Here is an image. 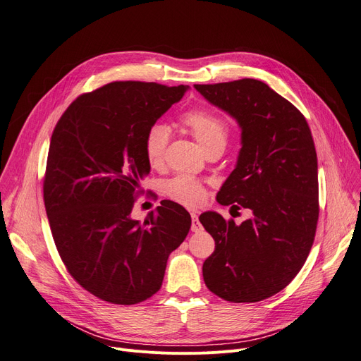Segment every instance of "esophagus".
I'll return each mask as SVG.
<instances>
[{
	"label": "esophagus",
	"instance_id": "obj_1",
	"mask_svg": "<svg viewBox=\"0 0 361 361\" xmlns=\"http://www.w3.org/2000/svg\"><path fill=\"white\" fill-rule=\"evenodd\" d=\"M202 230H203V226H202V224L199 222V216H197L196 212H193V214H192V231H193V233H200Z\"/></svg>",
	"mask_w": 361,
	"mask_h": 361
}]
</instances>
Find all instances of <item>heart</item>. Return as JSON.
Returning <instances> with one entry per match:
<instances>
[{"instance_id": "1", "label": "heart", "mask_w": 361, "mask_h": 361, "mask_svg": "<svg viewBox=\"0 0 361 361\" xmlns=\"http://www.w3.org/2000/svg\"><path fill=\"white\" fill-rule=\"evenodd\" d=\"M181 123L192 133L203 152L214 147H225L228 140V127L216 114L206 109H193L185 112ZM169 140V130L164 124L152 126L145 136V155L150 166H161ZM165 193L178 203L196 207L206 200V187L196 178L177 176L165 183Z\"/></svg>"}]
</instances>
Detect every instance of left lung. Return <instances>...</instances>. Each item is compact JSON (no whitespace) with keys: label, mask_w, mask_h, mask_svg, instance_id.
Masks as SVG:
<instances>
[{"label":"left lung","mask_w":361,"mask_h":361,"mask_svg":"<svg viewBox=\"0 0 361 361\" xmlns=\"http://www.w3.org/2000/svg\"><path fill=\"white\" fill-rule=\"evenodd\" d=\"M195 89L241 128L235 168L216 200L252 212L240 225L212 211L199 216L215 240V252L203 263V279L226 301H260L294 279L314 240L319 184L312 131L291 102L260 80Z\"/></svg>","instance_id":"8db88e82"}]
</instances>
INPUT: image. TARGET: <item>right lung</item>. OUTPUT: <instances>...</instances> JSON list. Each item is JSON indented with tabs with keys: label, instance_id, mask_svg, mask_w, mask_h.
I'll list each match as a JSON object with an SVG mask.
<instances>
[{
	"label": "right lung",
	"instance_id": "add662e5",
	"mask_svg": "<svg viewBox=\"0 0 361 361\" xmlns=\"http://www.w3.org/2000/svg\"><path fill=\"white\" fill-rule=\"evenodd\" d=\"M188 86L114 82L75 99L56 123L44 202L67 271L112 305L130 306L162 286L166 260L192 218L162 200L143 224L131 218L136 190L150 173L145 136Z\"/></svg>",
	"mask_w": 361,
	"mask_h": 361
}]
</instances>
